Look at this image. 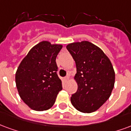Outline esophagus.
<instances>
[{"label":"esophagus","mask_w":131,"mask_h":131,"mask_svg":"<svg viewBox=\"0 0 131 131\" xmlns=\"http://www.w3.org/2000/svg\"><path fill=\"white\" fill-rule=\"evenodd\" d=\"M69 75L66 76L65 78H64V80H65V81H67V80H69Z\"/></svg>","instance_id":"obj_1"}]
</instances>
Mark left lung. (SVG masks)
<instances>
[{"label":"left lung","instance_id":"8db88e82","mask_svg":"<svg viewBox=\"0 0 131 131\" xmlns=\"http://www.w3.org/2000/svg\"><path fill=\"white\" fill-rule=\"evenodd\" d=\"M67 49L75 62L77 92L71 102L84 113L97 110L109 99L115 85V73L110 59L99 47L88 41L69 43Z\"/></svg>","mask_w":131,"mask_h":131}]
</instances>
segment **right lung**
<instances>
[{"instance_id": "1", "label": "right lung", "mask_w": 131, "mask_h": 131, "mask_svg": "<svg viewBox=\"0 0 131 131\" xmlns=\"http://www.w3.org/2000/svg\"><path fill=\"white\" fill-rule=\"evenodd\" d=\"M62 48L61 44L41 41L31 48L17 68L16 88L21 99L32 110L50 109L62 90L56 62Z\"/></svg>"}]
</instances>
